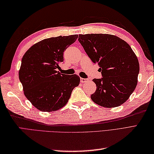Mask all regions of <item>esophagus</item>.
<instances>
[{
    "label": "esophagus",
    "instance_id": "esophagus-1",
    "mask_svg": "<svg viewBox=\"0 0 154 154\" xmlns=\"http://www.w3.org/2000/svg\"><path fill=\"white\" fill-rule=\"evenodd\" d=\"M88 79H84V78H81V83H85L88 81Z\"/></svg>",
    "mask_w": 154,
    "mask_h": 154
}]
</instances>
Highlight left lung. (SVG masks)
Wrapping results in <instances>:
<instances>
[{
    "label": "left lung",
    "mask_w": 154,
    "mask_h": 154,
    "mask_svg": "<svg viewBox=\"0 0 154 154\" xmlns=\"http://www.w3.org/2000/svg\"><path fill=\"white\" fill-rule=\"evenodd\" d=\"M79 42L103 77L94 79L95 93L91 98L106 108L120 106L128 99L138 83V60L131 47L122 39L106 34H79Z\"/></svg>",
    "instance_id": "left-lung-1"
}]
</instances>
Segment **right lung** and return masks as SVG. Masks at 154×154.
I'll use <instances>...</instances> for the list:
<instances>
[{
	"label": "right lung",
	"mask_w": 154,
	"mask_h": 154,
	"mask_svg": "<svg viewBox=\"0 0 154 154\" xmlns=\"http://www.w3.org/2000/svg\"><path fill=\"white\" fill-rule=\"evenodd\" d=\"M77 38L74 34L44 39L29 48L22 59L18 75L24 95L42 112L63 107L79 85L78 75L57 71L63 61V52Z\"/></svg>",
	"instance_id": "obj_1"
}]
</instances>
